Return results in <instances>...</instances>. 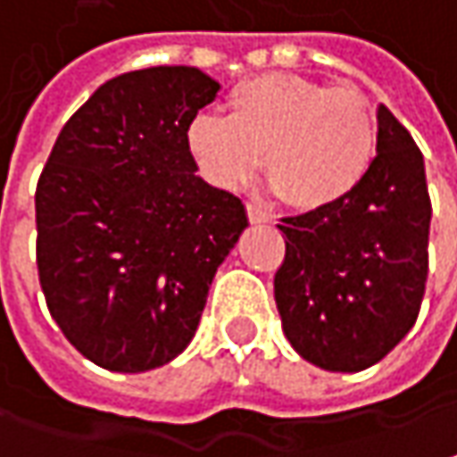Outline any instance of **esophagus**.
Segmentation results:
<instances>
[{"label": "esophagus", "mask_w": 457, "mask_h": 457, "mask_svg": "<svg viewBox=\"0 0 457 457\" xmlns=\"http://www.w3.org/2000/svg\"><path fill=\"white\" fill-rule=\"evenodd\" d=\"M245 212H248V220H251L253 225H263V222H269V214H266L258 204H245Z\"/></svg>", "instance_id": "obj_1"}]
</instances>
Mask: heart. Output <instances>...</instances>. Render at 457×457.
<instances>
[{
    "label": "heart",
    "instance_id": "1",
    "mask_svg": "<svg viewBox=\"0 0 457 457\" xmlns=\"http://www.w3.org/2000/svg\"><path fill=\"white\" fill-rule=\"evenodd\" d=\"M188 149L220 188L245 186L266 154V178L300 212L346 199L370 170L378 119L352 85L328 87L295 74H261L228 97V119L196 116Z\"/></svg>",
    "mask_w": 457,
    "mask_h": 457
}]
</instances>
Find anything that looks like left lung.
<instances>
[{"instance_id":"8db88e82","label":"left lung","mask_w":457,"mask_h":457,"mask_svg":"<svg viewBox=\"0 0 457 457\" xmlns=\"http://www.w3.org/2000/svg\"><path fill=\"white\" fill-rule=\"evenodd\" d=\"M424 157L386 105L378 154L338 204L284 217L274 300L295 352L328 372L380 362L411 331L429 271Z\"/></svg>"}]
</instances>
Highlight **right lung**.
Listing matches in <instances>:
<instances>
[{
	"label": "right lung",
	"mask_w": 457,
	"mask_h": 457,
	"mask_svg": "<svg viewBox=\"0 0 457 457\" xmlns=\"http://www.w3.org/2000/svg\"><path fill=\"white\" fill-rule=\"evenodd\" d=\"M220 82L196 67L126 71L64 123L36 188V261L69 344L113 372L175 360L248 228L196 175L186 131Z\"/></svg>",
	"instance_id": "obj_1"
}]
</instances>
